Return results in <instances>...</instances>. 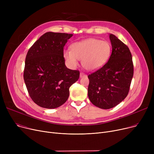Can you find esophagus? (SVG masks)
Wrapping results in <instances>:
<instances>
[{"mask_svg":"<svg viewBox=\"0 0 154 154\" xmlns=\"http://www.w3.org/2000/svg\"><path fill=\"white\" fill-rule=\"evenodd\" d=\"M85 76H86V75H85V74H84V73H83V72H80V78H82V77H85Z\"/></svg>","mask_w":154,"mask_h":154,"instance_id":"esophagus-1","label":"esophagus"}]
</instances>
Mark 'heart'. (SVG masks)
I'll return each mask as SVG.
<instances>
[{"mask_svg": "<svg viewBox=\"0 0 154 154\" xmlns=\"http://www.w3.org/2000/svg\"><path fill=\"white\" fill-rule=\"evenodd\" d=\"M71 49L63 52V57L69 66L75 68L80 60L84 69L88 71H94L103 67L111 54L110 44L96 38H87L75 42L71 45Z\"/></svg>", "mask_w": 154, "mask_h": 154, "instance_id": "obj_1", "label": "heart"}]
</instances>
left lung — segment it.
<instances>
[{
  "label": "left lung",
  "mask_w": 154,
  "mask_h": 154,
  "mask_svg": "<svg viewBox=\"0 0 154 154\" xmlns=\"http://www.w3.org/2000/svg\"><path fill=\"white\" fill-rule=\"evenodd\" d=\"M112 54L104 66L88 76V96L95 106L102 109L116 107L128 95L134 75L132 57L128 47L109 34Z\"/></svg>",
  "instance_id": "obj_1"
}]
</instances>
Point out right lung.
I'll list each match as a JSON object with an SVG mask.
<instances>
[{
  "label": "right lung",
  "instance_id": "obj_1",
  "mask_svg": "<svg viewBox=\"0 0 154 154\" xmlns=\"http://www.w3.org/2000/svg\"><path fill=\"white\" fill-rule=\"evenodd\" d=\"M72 35L47 32L27 52L24 82L30 98L40 107L61 106L69 98L70 87L79 78V71L68 69L63 57V47Z\"/></svg>",
  "mask_w": 154,
  "mask_h": 154
}]
</instances>
